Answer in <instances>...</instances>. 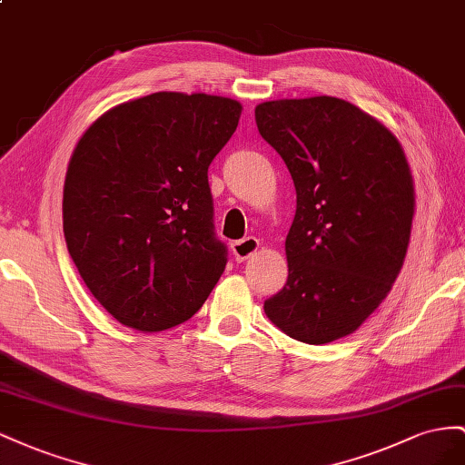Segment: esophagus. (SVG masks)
<instances>
[{
	"instance_id": "1",
	"label": "esophagus",
	"mask_w": 465,
	"mask_h": 465,
	"mask_svg": "<svg viewBox=\"0 0 465 465\" xmlns=\"http://www.w3.org/2000/svg\"><path fill=\"white\" fill-rule=\"evenodd\" d=\"M257 249H259L257 237H245V240H242V242L232 243V251H233L237 262L247 261L251 255L257 253Z\"/></svg>"
}]
</instances>
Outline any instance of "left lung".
Masks as SVG:
<instances>
[{"mask_svg":"<svg viewBox=\"0 0 465 465\" xmlns=\"http://www.w3.org/2000/svg\"><path fill=\"white\" fill-rule=\"evenodd\" d=\"M255 123L296 187L288 281L264 313L300 342H333L374 313L401 272L415 216L403 145L376 116L329 95L259 103Z\"/></svg>","mask_w":465,"mask_h":465,"instance_id":"1","label":"left lung"}]
</instances>
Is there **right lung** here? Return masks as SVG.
<instances>
[{"label": "right lung", "mask_w": 465, "mask_h": 465, "mask_svg": "<svg viewBox=\"0 0 465 465\" xmlns=\"http://www.w3.org/2000/svg\"><path fill=\"white\" fill-rule=\"evenodd\" d=\"M242 103L159 91L103 113L64 181V237L85 286L118 323L157 333L201 310L225 269L208 165Z\"/></svg>", "instance_id": "right-lung-1"}]
</instances>
